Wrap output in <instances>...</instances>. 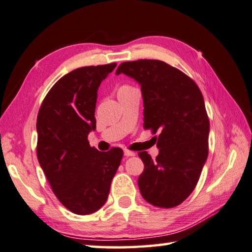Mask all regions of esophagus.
I'll list each match as a JSON object with an SVG mask.
<instances>
[{"label":"esophagus","instance_id":"esophagus-1","mask_svg":"<svg viewBox=\"0 0 252 252\" xmlns=\"http://www.w3.org/2000/svg\"><path fill=\"white\" fill-rule=\"evenodd\" d=\"M125 155H126V157H134L135 152H133V151H130V150H126Z\"/></svg>","mask_w":252,"mask_h":252}]
</instances>
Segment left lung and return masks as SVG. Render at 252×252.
Returning <instances> with one entry per match:
<instances>
[{"mask_svg": "<svg viewBox=\"0 0 252 252\" xmlns=\"http://www.w3.org/2000/svg\"><path fill=\"white\" fill-rule=\"evenodd\" d=\"M119 74L141 85L143 127L159 133L154 136L157 158L139 152L144 163L138 180L141 195L157 207H176L197 185L208 157L209 119L203 94L190 77L158 59L122 63Z\"/></svg>", "mask_w": 252, "mask_h": 252, "instance_id": "left-lung-1", "label": "left lung"}]
</instances>
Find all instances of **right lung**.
Instances as JSON below:
<instances>
[{
	"label": "right lung",
	"instance_id": "1",
	"mask_svg": "<svg viewBox=\"0 0 252 252\" xmlns=\"http://www.w3.org/2000/svg\"><path fill=\"white\" fill-rule=\"evenodd\" d=\"M117 63L86 66L55 84L37 114V158L50 187L67 209L77 215L97 212L106 203L123 151L100 152L88 134L95 129V102L101 81Z\"/></svg>",
	"mask_w": 252,
	"mask_h": 252
}]
</instances>
